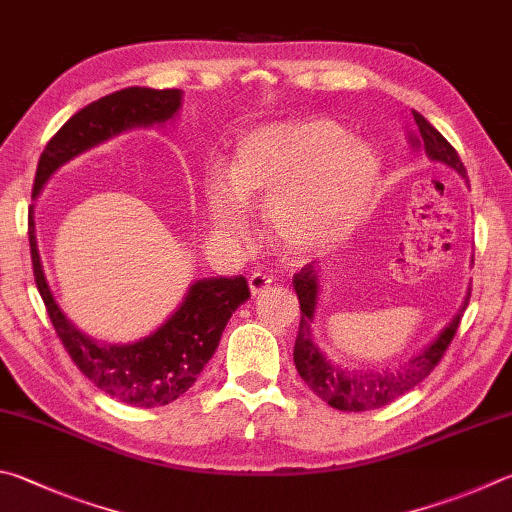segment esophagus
I'll list each match as a JSON object with an SVG mask.
<instances>
[{"instance_id":"esophagus-1","label":"esophagus","mask_w":512,"mask_h":512,"mask_svg":"<svg viewBox=\"0 0 512 512\" xmlns=\"http://www.w3.org/2000/svg\"><path fill=\"white\" fill-rule=\"evenodd\" d=\"M273 284V277L266 275V273H253L248 277V286H250V293H253L255 297L266 293L268 288H271Z\"/></svg>"}]
</instances>
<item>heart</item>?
<instances>
[{
	"label": "heart",
	"instance_id": "1",
	"mask_svg": "<svg viewBox=\"0 0 512 512\" xmlns=\"http://www.w3.org/2000/svg\"><path fill=\"white\" fill-rule=\"evenodd\" d=\"M380 179L371 145L331 120H291L241 138L230 170L206 176L210 226L246 235V208H266L268 228L291 255H318L345 241L365 217Z\"/></svg>",
	"mask_w": 512,
	"mask_h": 512
}]
</instances>
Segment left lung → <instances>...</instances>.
<instances>
[{
    "instance_id": "8db88e82",
    "label": "left lung",
    "mask_w": 512,
    "mask_h": 512,
    "mask_svg": "<svg viewBox=\"0 0 512 512\" xmlns=\"http://www.w3.org/2000/svg\"><path fill=\"white\" fill-rule=\"evenodd\" d=\"M412 114L416 120V134L410 136L412 145L423 147L425 154L430 156L432 161L452 167L454 172H459L463 179H466V165L461 163L457 150H454V147L441 136V132H436L418 111H412ZM318 273L320 271L313 264H306L300 273L293 275V286L302 311L300 331H297L295 338L293 360L297 374L302 376L304 383L309 385L324 403H329L340 412H365L389 405L396 401L398 396L410 392V389H414L421 380L430 376V371L441 362L445 349L450 347L454 333H457L461 324L463 311H466L470 300L468 291L459 313L454 315L448 327H445L425 349L418 351L416 356H412L407 362H403V365H398L396 369L387 367L383 371H349L333 365V362L320 351V347L315 345L311 336V324L320 293Z\"/></svg>"
}]
</instances>
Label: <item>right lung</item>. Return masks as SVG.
Here are the masks:
<instances>
[{
	"label": "right lung",
	"mask_w": 512,
	"mask_h": 512,
	"mask_svg": "<svg viewBox=\"0 0 512 512\" xmlns=\"http://www.w3.org/2000/svg\"><path fill=\"white\" fill-rule=\"evenodd\" d=\"M181 96V89L127 87L80 109L46 143L37 163L33 197L58 167L78 154L127 129L172 120L181 109ZM29 244L37 291L71 360L102 392L145 410L176 401L197 383V376L219 347L230 315L250 297L246 277L241 275L197 280L179 309L150 336L129 345H107L76 329L53 300L37 253L33 206L29 210Z\"/></svg>",
	"instance_id": "right-lung-1"
}]
</instances>
